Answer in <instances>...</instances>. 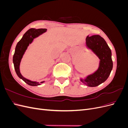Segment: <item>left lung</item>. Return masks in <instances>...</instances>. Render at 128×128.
<instances>
[{"instance_id":"1","label":"left lung","mask_w":128,"mask_h":128,"mask_svg":"<svg viewBox=\"0 0 128 128\" xmlns=\"http://www.w3.org/2000/svg\"><path fill=\"white\" fill-rule=\"evenodd\" d=\"M86 45L98 56L100 61L98 70L87 76L84 80L80 79V80L88 86L94 87L104 82L110 75L113 68L112 52L106 41L98 34L88 36Z\"/></svg>"}]
</instances>
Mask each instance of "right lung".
<instances>
[{
  "label": "right lung",
  "instance_id": "add662e5",
  "mask_svg": "<svg viewBox=\"0 0 128 128\" xmlns=\"http://www.w3.org/2000/svg\"><path fill=\"white\" fill-rule=\"evenodd\" d=\"M46 30H47L46 29H36L34 28H31L29 29L24 34L21 40L18 42L16 48H15L14 54L13 58V62L15 72H16L19 78L22 79L24 82L31 86H37L40 85V84L36 82H32V81L26 79L21 74L20 72V62L29 44L32 43L34 38L37 37L40 34L46 32ZM44 82V81L40 82V83Z\"/></svg>",
  "mask_w": 128,
  "mask_h": 128
}]
</instances>
